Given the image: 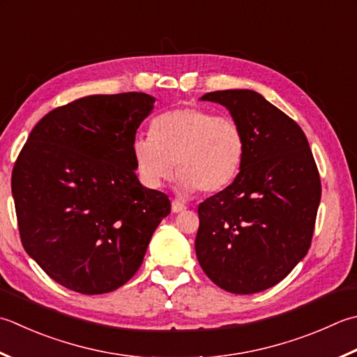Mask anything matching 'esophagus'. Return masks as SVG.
I'll list each match as a JSON object with an SVG mask.
<instances>
[{
    "instance_id": "34e87169",
    "label": "esophagus",
    "mask_w": 357,
    "mask_h": 357,
    "mask_svg": "<svg viewBox=\"0 0 357 357\" xmlns=\"http://www.w3.org/2000/svg\"><path fill=\"white\" fill-rule=\"evenodd\" d=\"M185 206L183 204V202H179V201H172V212L173 213H179V212H183V211H185Z\"/></svg>"
}]
</instances>
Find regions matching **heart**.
<instances>
[{"mask_svg": "<svg viewBox=\"0 0 357 357\" xmlns=\"http://www.w3.org/2000/svg\"><path fill=\"white\" fill-rule=\"evenodd\" d=\"M246 139L230 116H216L201 107H181L159 114L151 135L131 144L139 179L159 188L173 178L174 164L184 192L211 195L227 187L238 174Z\"/></svg>", "mask_w": 357, "mask_h": 357, "instance_id": "b5f03b06", "label": "heart"}]
</instances>
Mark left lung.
<instances>
[{"label":"left lung","instance_id":"1","mask_svg":"<svg viewBox=\"0 0 357 357\" xmlns=\"http://www.w3.org/2000/svg\"><path fill=\"white\" fill-rule=\"evenodd\" d=\"M225 105L246 139L241 170L198 206L202 271L221 289L255 294L282 282L311 246L322 195L308 139L297 122L250 89L201 97Z\"/></svg>","mask_w":357,"mask_h":357}]
</instances>
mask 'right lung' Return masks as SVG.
I'll return each mask as SVG.
<instances>
[{"label":"right lung","instance_id":"1","mask_svg":"<svg viewBox=\"0 0 357 357\" xmlns=\"http://www.w3.org/2000/svg\"><path fill=\"white\" fill-rule=\"evenodd\" d=\"M155 99L88 96L35 125L12 170L20 238L46 274L80 294L127 283L170 213L165 193L139 183L131 144Z\"/></svg>","mask_w":357,"mask_h":357}]
</instances>
